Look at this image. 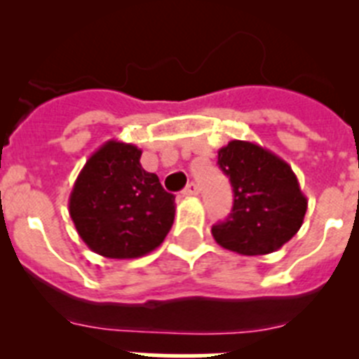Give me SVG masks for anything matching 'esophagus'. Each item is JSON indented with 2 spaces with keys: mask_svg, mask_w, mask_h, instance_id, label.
Wrapping results in <instances>:
<instances>
[{
  "mask_svg": "<svg viewBox=\"0 0 359 359\" xmlns=\"http://www.w3.org/2000/svg\"><path fill=\"white\" fill-rule=\"evenodd\" d=\"M183 194H185V196H198L199 194V187L196 185V183H189V185L185 187V190H183Z\"/></svg>",
  "mask_w": 359,
  "mask_h": 359,
  "instance_id": "obj_1",
  "label": "esophagus"
}]
</instances>
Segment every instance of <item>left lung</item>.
<instances>
[{
    "label": "left lung",
    "mask_w": 359,
    "mask_h": 359,
    "mask_svg": "<svg viewBox=\"0 0 359 359\" xmlns=\"http://www.w3.org/2000/svg\"><path fill=\"white\" fill-rule=\"evenodd\" d=\"M217 154L233 189V208L224 223L212 226L215 243L239 255L277 252L300 230L307 210L291 165L244 140L228 142Z\"/></svg>",
    "instance_id": "1"
}]
</instances>
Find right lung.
<instances>
[{
    "label": "right lung",
    "mask_w": 359,
    "mask_h": 359,
    "mask_svg": "<svg viewBox=\"0 0 359 359\" xmlns=\"http://www.w3.org/2000/svg\"><path fill=\"white\" fill-rule=\"evenodd\" d=\"M142 149L109 140L88 158L69 194V217L91 252L136 259L156 250L174 223L176 203L156 174L144 170Z\"/></svg>",
    "instance_id": "obj_1"
}]
</instances>
